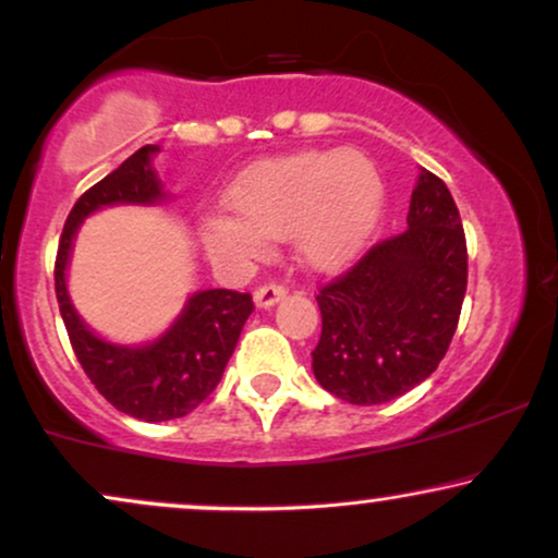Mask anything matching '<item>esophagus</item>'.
<instances>
[{
  "instance_id": "1",
  "label": "esophagus",
  "mask_w": 558,
  "mask_h": 558,
  "mask_svg": "<svg viewBox=\"0 0 558 558\" xmlns=\"http://www.w3.org/2000/svg\"><path fill=\"white\" fill-rule=\"evenodd\" d=\"M286 293H288V288L283 283H265L254 291V304H257L259 308H267V306H272L275 301L283 299Z\"/></svg>"
}]
</instances>
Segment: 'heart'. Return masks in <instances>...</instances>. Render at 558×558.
Here are the masks:
<instances>
[{
    "label": "heart",
    "mask_w": 558,
    "mask_h": 558,
    "mask_svg": "<svg viewBox=\"0 0 558 558\" xmlns=\"http://www.w3.org/2000/svg\"><path fill=\"white\" fill-rule=\"evenodd\" d=\"M233 218H210L205 250L220 262H252L265 239L296 233L299 252L314 267L353 257L379 223L385 181L377 166L353 150H306L254 166L228 190Z\"/></svg>",
    "instance_id": "heart-1"
}]
</instances>
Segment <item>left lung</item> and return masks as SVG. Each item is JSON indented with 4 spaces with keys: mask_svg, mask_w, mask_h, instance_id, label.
Masks as SVG:
<instances>
[{
    "mask_svg": "<svg viewBox=\"0 0 558 558\" xmlns=\"http://www.w3.org/2000/svg\"><path fill=\"white\" fill-rule=\"evenodd\" d=\"M465 288L460 210L445 181L421 169L405 231L368 246L319 288L314 377L353 405L400 398L445 359Z\"/></svg>",
    "mask_w": 558,
    "mask_h": 558,
    "instance_id": "8db88e82",
    "label": "left lung"
}]
</instances>
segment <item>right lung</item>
<instances>
[{"mask_svg": "<svg viewBox=\"0 0 558 558\" xmlns=\"http://www.w3.org/2000/svg\"><path fill=\"white\" fill-rule=\"evenodd\" d=\"M156 150V145L140 147L117 171L93 184L77 199L66 215L57 262H53L59 312L87 379L117 411L150 424L192 413L218 387L228 359L239 343L241 327L254 312L250 293L228 291V288L199 291L190 299L163 338L143 348H122L93 335L72 308L64 270L77 226L83 223L85 215L104 205H147L163 197L156 171L150 169V156Z\"/></svg>", "mask_w": 558, "mask_h": 558, "instance_id": "1", "label": "right lung"}]
</instances>
